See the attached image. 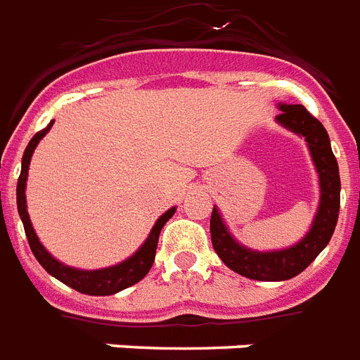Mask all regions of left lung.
<instances>
[{
  "instance_id": "1",
  "label": "left lung",
  "mask_w": 360,
  "mask_h": 360,
  "mask_svg": "<svg viewBox=\"0 0 360 360\" xmlns=\"http://www.w3.org/2000/svg\"><path fill=\"white\" fill-rule=\"evenodd\" d=\"M277 108L281 109V115L275 117L277 124L299 137H304L314 169L318 172L320 202L309 232L295 241L294 245L275 249V251H257L240 243L230 234L217 206H214L210 219L212 245L221 260L225 262V266L252 281H271V283L294 278L314 262V258L329 243L340 212V172L330 148L327 130L301 103L278 102Z\"/></svg>"
}]
</instances>
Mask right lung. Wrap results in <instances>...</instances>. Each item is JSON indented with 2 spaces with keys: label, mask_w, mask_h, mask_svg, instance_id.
<instances>
[{
  "label": "right lung",
  "mask_w": 360,
  "mask_h": 360,
  "mask_svg": "<svg viewBox=\"0 0 360 360\" xmlns=\"http://www.w3.org/2000/svg\"><path fill=\"white\" fill-rule=\"evenodd\" d=\"M53 120L46 126L44 130H40L39 134L33 135V139L30 141V145L25 146L24 158H22V172H20L18 186H16V204H18L20 219L24 223L25 236L30 241L31 251H33L34 258L39 260V264L44 267L46 271L50 273L51 277H56L57 281H61L63 284L70 286V288L77 290L85 295H113L117 292L124 288H130L135 283H139L141 278H145V275L150 271L154 258H156V247L158 240H160V232H162L163 225L171 219L176 206H172L160 215V219L154 223L150 234L143 241V245L137 251L128 257L126 260L115 264V266L102 267V269H77V267L66 266L63 262L57 260L56 257H51L50 252L46 251V247L40 243L39 236L34 232L33 223L27 214V202H25V186H27V174H30V163L31 156H33L34 148L40 143V139L44 137L48 131L51 130Z\"/></svg>",
  "instance_id": "right-lung-1"
}]
</instances>
